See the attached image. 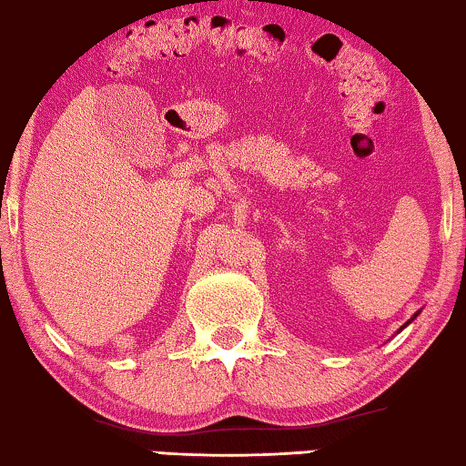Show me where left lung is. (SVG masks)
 <instances>
[{"label":"left lung","mask_w":466,"mask_h":466,"mask_svg":"<svg viewBox=\"0 0 466 466\" xmlns=\"http://www.w3.org/2000/svg\"><path fill=\"white\" fill-rule=\"evenodd\" d=\"M418 314H420V311H416V314H413V316H411V318H410V320H407V322H405V324H403V327H400V329H399V330H397V333H400V330H403V329H405V327H407V324H411V322H413V320H416V316H418Z\"/></svg>","instance_id":"1"}]
</instances>
